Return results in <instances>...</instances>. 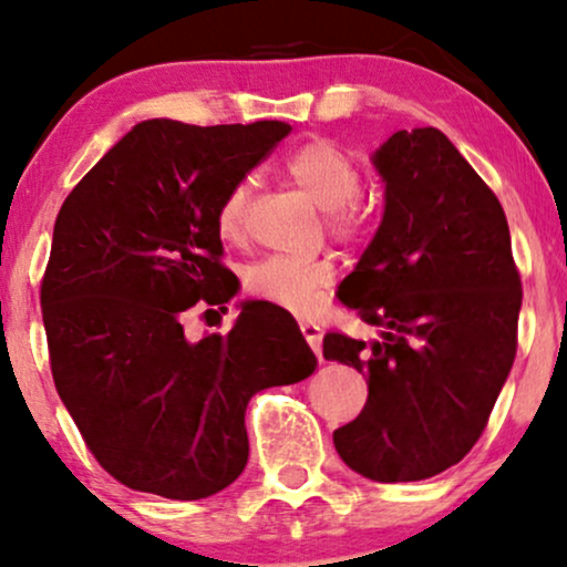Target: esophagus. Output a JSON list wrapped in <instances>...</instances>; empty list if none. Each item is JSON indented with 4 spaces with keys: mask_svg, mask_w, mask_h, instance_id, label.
Here are the masks:
<instances>
[{
    "mask_svg": "<svg viewBox=\"0 0 567 567\" xmlns=\"http://www.w3.org/2000/svg\"><path fill=\"white\" fill-rule=\"evenodd\" d=\"M300 332H303L306 342L311 346L313 353L321 358V327L313 324V321H300Z\"/></svg>",
    "mask_w": 567,
    "mask_h": 567,
    "instance_id": "esophagus-1",
    "label": "esophagus"
}]
</instances>
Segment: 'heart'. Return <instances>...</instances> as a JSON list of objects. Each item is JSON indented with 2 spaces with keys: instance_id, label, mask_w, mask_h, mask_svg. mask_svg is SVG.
<instances>
[{
  "instance_id": "obj_1",
  "label": "heart",
  "mask_w": 567,
  "mask_h": 567,
  "mask_svg": "<svg viewBox=\"0 0 567 567\" xmlns=\"http://www.w3.org/2000/svg\"><path fill=\"white\" fill-rule=\"evenodd\" d=\"M282 169L292 185L324 209L327 227L334 238L355 243L374 227V204L358 193L363 177L361 164L348 148L324 138L306 141L285 156ZM214 225L221 240H243L248 227L246 185L238 183L225 193ZM332 277L334 267L327 256H267L246 271V290L292 313H306L319 303Z\"/></svg>"
}]
</instances>
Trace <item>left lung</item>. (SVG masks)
Masks as SVG:
<instances>
[{"mask_svg":"<svg viewBox=\"0 0 567 567\" xmlns=\"http://www.w3.org/2000/svg\"><path fill=\"white\" fill-rule=\"evenodd\" d=\"M374 164L384 217L337 296L382 337L324 334L327 361L369 379L367 405L332 440L371 482H421L486 429L518 350L523 288L503 206L447 135L398 131Z\"/></svg>","mask_w":567,"mask_h":567,"instance_id":"obj_1","label":"left lung"}]
</instances>
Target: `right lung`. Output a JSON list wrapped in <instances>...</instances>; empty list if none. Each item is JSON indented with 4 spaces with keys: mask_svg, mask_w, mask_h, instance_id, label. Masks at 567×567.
I'll use <instances>...</instances> for the list:
<instances>
[{
    "mask_svg": "<svg viewBox=\"0 0 567 567\" xmlns=\"http://www.w3.org/2000/svg\"><path fill=\"white\" fill-rule=\"evenodd\" d=\"M290 131L146 120L56 214L41 279L54 386L91 455L135 492L200 499L230 486L248 463V400L317 369L296 319L267 300L198 342L181 321L235 296L217 206Z\"/></svg>",
    "mask_w": 567,
    "mask_h": 567,
    "instance_id": "obj_1",
    "label": "right lung"
}]
</instances>
